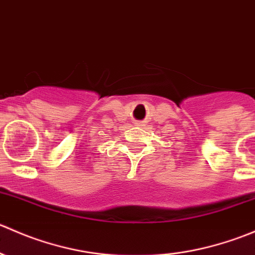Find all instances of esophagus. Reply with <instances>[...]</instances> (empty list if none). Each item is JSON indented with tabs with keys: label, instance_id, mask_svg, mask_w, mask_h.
Wrapping results in <instances>:
<instances>
[{
	"label": "esophagus",
	"instance_id": "obj_1",
	"mask_svg": "<svg viewBox=\"0 0 255 255\" xmlns=\"http://www.w3.org/2000/svg\"><path fill=\"white\" fill-rule=\"evenodd\" d=\"M137 126H140V125H139V123H137Z\"/></svg>",
	"mask_w": 255,
	"mask_h": 255
}]
</instances>
